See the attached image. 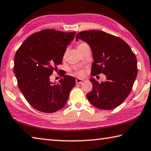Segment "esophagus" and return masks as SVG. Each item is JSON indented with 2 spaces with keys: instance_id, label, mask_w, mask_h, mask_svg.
<instances>
[{
  "instance_id": "esophagus-1",
  "label": "esophagus",
  "mask_w": 151,
  "mask_h": 151,
  "mask_svg": "<svg viewBox=\"0 0 151 151\" xmlns=\"http://www.w3.org/2000/svg\"><path fill=\"white\" fill-rule=\"evenodd\" d=\"M83 80H82V79H80V78H78V79H76V83L77 84H79V83H82V81H83Z\"/></svg>"
}]
</instances>
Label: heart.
Masks as SVG:
<instances>
[{"label":"heart","instance_id":"b5f03b06","mask_svg":"<svg viewBox=\"0 0 151 151\" xmlns=\"http://www.w3.org/2000/svg\"><path fill=\"white\" fill-rule=\"evenodd\" d=\"M87 45H88V44H86V43H80V44H78V50L80 49V48H81V47H83V46H87ZM77 73L78 74V75H81V74L83 73V72L81 71H78Z\"/></svg>","mask_w":151,"mask_h":151}]
</instances>
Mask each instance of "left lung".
Listing matches in <instances>:
<instances>
[{"instance_id": "8db88e82", "label": "left lung", "mask_w": 151, "mask_h": 151, "mask_svg": "<svg viewBox=\"0 0 151 151\" xmlns=\"http://www.w3.org/2000/svg\"><path fill=\"white\" fill-rule=\"evenodd\" d=\"M90 46L94 62L91 75L106 76L99 83L91 78L93 89L87 94L89 102L99 109H115L125 101L137 75V62L130 46L117 36L100 30L80 32L76 36Z\"/></svg>"}]
</instances>
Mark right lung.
Returning <instances> with one entry per match:
<instances>
[{
  "mask_svg": "<svg viewBox=\"0 0 151 151\" xmlns=\"http://www.w3.org/2000/svg\"><path fill=\"white\" fill-rule=\"evenodd\" d=\"M75 35L76 32L46 29L28 37L17 51L14 73L18 88L35 109L54 113L66 104L75 78L63 73L59 83H54L50 76L62 64L67 46Z\"/></svg>",
  "mask_w": 151,
  "mask_h": 151,
  "instance_id": "right-lung-1",
  "label": "right lung"
}]
</instances>
